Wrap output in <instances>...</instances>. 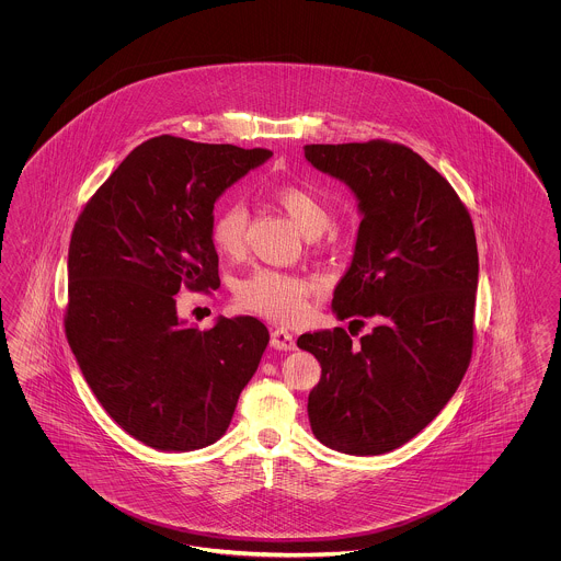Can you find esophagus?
Returning <instances> with one entry per match:
<instances>
[{"mask_svg":"<svg viewBox=\"0 0 561 561\" xmlns=\"http://www.w3.org/2000/svg\"><path fill=\"white\" fill-rule=\"evenodd\" d=\"M271 347L279 348V351H293V348H296V343H294V336L288 330L277 328V330L271 332Z\"/></svg>","mask_w":561,"mask_h":561,"instance_id":"1","label":"esophagus"}]
</instances>
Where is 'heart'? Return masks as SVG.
<instances>
[{"instance_id": "1", "label": "heart", "mask_w": 561, "mask_h": 561, "mask_svg": "<svg viewBox=\"0 0 561 561\" xmlns=\"http://www.w3.org/2000/svg\"><path fill=\"white\" fill-rule=\"evenodd\" d=\"M273 199L307 238H318L332 220L330 208L311 188L286 185L273 193ZM245 204L240 199L227 202L214 214L210 227L214 248L229 259L240 256L245 243ZM313 290L316 284L309 277L277 268L256 267L236 284V300L241 309L265 316L268 320L294 321L307 313Z\"/></svg>"}]
</instances>
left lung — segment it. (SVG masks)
Masks as SVG:
<instances>
[{
	"label": "left lung",
	"instance_id": "left-lung-1",
	"mask_svg": "<svg viewBox=\"0 0 561 561\" xmlns=\"http://www.w3.org/2000/svg\"><path fill=\"white\" fill-rule=\"evenodd\" d=\"M305 158L345 183L362 214L332 311L376 321L359 343L343 328L298 339L321 364L309 423L332 450L391 453L442 412L469 368L480 275L473 222L450 183L403 145H307Z\"/></svg>",
	"mask_w": 561,
	"mask_h": 561
}]
</instances>
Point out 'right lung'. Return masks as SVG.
I'll list each match as a JSON object with an SVG mask.
<instances>
[{
    "instance_id": "1",
    "label": "right lung",
    "mask_w": 561,
    "mask_h": 561,
    "mask_svg": "<svg viewBox=\"0 0 561 561\" xmlns=\"http://www.w3.org/2000/svg\"><path fill=\"white\" fill-rule=\"evenodd\" d=\"M268 149L156 136L117 165L80 214L69 243L65 332L108 416L163 453L214 444L268 345L263 321L176 313L181 286L220 284L210 238L216 199Z\"/></svg>"
}]
</instances>
